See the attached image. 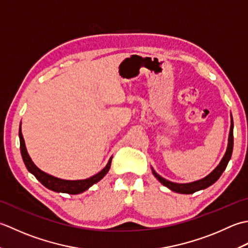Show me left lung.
I'll use <instances>...</instances> for the list:
<instances>
[{
	"label": "left lung",
	"instance_id": "obj_1",
	"mask_svg": "<svg viewBox=\"0 0 248 248\" xmlns=\"http://www.w3.org/2000/svg\"><path fill=\"white\" fill-rule=\"evenodd\" d=\"M232 150H233V120H232V115H231V125H230L229 138H228V146H227L226 153L224 155V157L221 158L218 166H217L216 168L213 171H212L210 174L204 176V178L201 179V180L191 182V183L180 184V183H174V182H171V181L164 179L163 176H160L153 168H152V173L154 174L155 178L160 182L161 184L166 186V187H168L170 190L174 191V193L184 194V195L194 194L198 190L208 188L209 186L213 185L215 182L219 179V176L225 171L226 167H227V165H228L229 160L231 158Z\"/></svg>",
	"mask_w": 248,
	"mask_h": 248
}]
</instances>
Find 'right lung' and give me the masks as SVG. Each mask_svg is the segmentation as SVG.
I'll list each match as a JSON object with an SVG mask.
<instances>
[{"label": "right lung", "mask_w": 248, "mask_h": 248, "mask_svg": "<svg viewBox=\"0 0 248 248\" xmlns=\"http://www.w3.org/2000/svg\"><path fill=\"white\" fill-rule=\"evenodd\" d=\"M19 139H20V151H21L22 159L24 161L25 167H27V169L29 170V172H31L35 178H36L40 183L45 186V187H47L50 190L57 191V193H65L69 195L81 194L83 191L89 189L91 186L102 180L104 176L108 173V171L110 169L112 156H111L110 159L108 160V163L105 166V168L102 171H99L98 173L91 176V178L84 179V180H75V181L55 178V176L50 175L46 172H44L43 170H40L38 167L33 163L31 157H30L27 146H25V143H24L23 136L21 133V123H20V127H19Z\"/></svg>", "instance_id": "add662e5"}]
</instances>
